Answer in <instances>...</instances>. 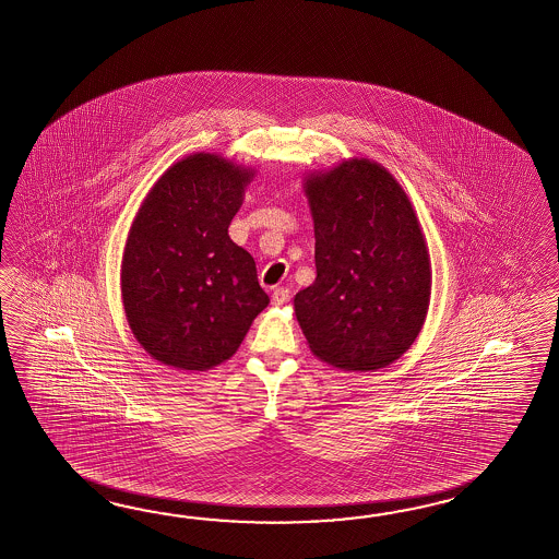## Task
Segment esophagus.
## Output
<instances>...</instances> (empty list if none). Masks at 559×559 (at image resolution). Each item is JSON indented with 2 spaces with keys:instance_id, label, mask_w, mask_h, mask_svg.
Returning a JSON list of instances; mask_svg holds the SVG:
<instances>
[{
  "instance_id": "1",
  "label": "esophagus",
  "mask_w": 559,
  "mask_h": 559,
  "mask_svg": "<svg viewBox=\"0 0 559 559\" xmlns=\"http://www.w3.org/2000/svg\"><path fill=\"white\" fill-rule=\"evenodd\" d=\"M287 300H289V289H287V287H275V289H273V306H282V304H286Z\"/></svg>"
}]
</instances>
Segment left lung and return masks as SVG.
I'll use <instances>...</instances> for the list:
<instances>
[{
  "label": "left lung",
  "instance_id": "8db88e82",
  "mask_svg": "<svg viewBox=\"0 0 559 559\" xmlns=\"http://www.w3.org/2000/svg\"><path fill=\"white\" fill-rule=\"evenodd\" d=\"M316 280L294 308L316 357L346 371L391 365L430 306V255L412 202L383 166L348 159L306 180Z\"/></svg>",
  "mask_w": 559,
  "mask_h": 559
}]
</instances>
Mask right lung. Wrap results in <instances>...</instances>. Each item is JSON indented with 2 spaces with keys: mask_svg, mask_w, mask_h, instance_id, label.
<instances>
[{
  "mask_svg": "<svg viewBox=\"0 0 559 559\" xmlns=\"http://www.w3.org/2000/svg\"><path fill=\"white\" fill-rule=\"evenodd\" d=\"M253 173L215 154L176 162L129 229L121 294L131 332L152 357L204 371L233 357L270 304L229 225Z\"/></svg>",
  "mask_w": 559,
  "mask_h": 559,
  "instance_id": "add662e5",
  "label": "right lung"
}]
</instances>
